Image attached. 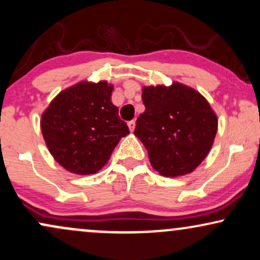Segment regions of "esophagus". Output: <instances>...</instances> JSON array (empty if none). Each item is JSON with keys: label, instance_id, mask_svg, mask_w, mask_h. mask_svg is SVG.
Masks as SVG:
<instances>
[{"label": "esophagus", "instance_id": "34e87169", "mask_svg": "<svg viewBox=\"0 0 260 260\" xmlns=\"http://www.w3.org/2000/svg\"><path fill=\"white\" fill-rule=\"evenodd\" d=\"M128 127H129L131 132H133V131H134V128H136V121L132 120V121H129V122H128Z\"/></svg>", "mask_w": 260, "mask_h": 260}]
</instances>
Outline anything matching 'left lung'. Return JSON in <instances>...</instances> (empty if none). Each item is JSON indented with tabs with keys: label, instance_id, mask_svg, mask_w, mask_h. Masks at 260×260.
I'll return each instance as SVG.
<instances>
[{
	"label": "left lung",
	"instance_id": "8db88e82",
	"mask_svg": "<svg viewBox=\"0 0 260 260\" xmlns=\"http://www.w3.org/2000/svg\"><path fill=\"white\" fill-rule=\"evenodd\" d=\"M145 111L134 134L147 148L151 166L166 177L189 174L205 159L217 131L216 115L192 88L145 86Z\"/></svg>",
	"mask_w": 260,
	"mask_h": 260
}]
</instances>
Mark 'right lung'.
Wrapping results in <instances>:
<instances>
[{"instance_id":"obj_1","label":"right lung","mask_w":260,"mask_h":260,"mask_svg":"<svg viewBox=\"0 0 260 260\" xmlns=\"http://www.w3.org/2000/svg\"><path fill=\"white\" fill-rule=\"evenodd\" d=\"M112 89L106 82L78 83L59 92L44 112L41 131L47 148L73 174L99 171L129 133L111 103Z\"/></svg>"}]
</instances>
